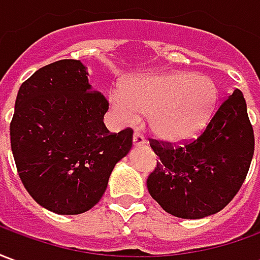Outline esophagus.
<instances>
[{"instance_id": "34e87169", "label": "esophagus", "mask_w": 260, "mask_h": 260, "mask_svg": "<svg viewBox=\"0 0 260 260\" xmlns=\"http://www.w3.org/2000/svg\"><path fill=\"white\" fill-rule=\"evenodd\" d=\"M146 143V141H145V136L142 135L139 131H135L134 132V146H143Z\"/></svg>"}]
</instances>
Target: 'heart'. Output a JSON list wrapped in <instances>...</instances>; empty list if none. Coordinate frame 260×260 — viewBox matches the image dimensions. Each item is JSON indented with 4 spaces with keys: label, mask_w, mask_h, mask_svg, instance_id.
<instances>
[{
    "label": "heart",
    "mask_w": 260,
    "mask_h": 260,
    "mask_svg": "<svg viewBox=\"0 0 260 260\" xmlns=\"http://www.w3.org/2000/svg\"><path fill=\"white\" fill-rule=\"evenodd\" d=\"M217 102L216 83L205 75L185 71L128 80L114 96L113 108L122 118L147 115L160 139L181 142L195 136L210 119Z\"/></svg>",
    "instance_id": "heart-1"
}]
</instances>
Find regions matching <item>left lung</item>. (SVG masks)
I'll return each instance as SVG.
<instances>
[{
  "mask_svg": "<svg viewBox=\"0 0 260 260\" xmlns=\"http://www.w3.org/2000/svg\"><path fill=\"white\" fill-rule=\"evenodd\" d=\"M158 156L147 189L170 214L202 218L220 212L245 181L255 150L253 128L240 89L224 100L193 141L174 146L150 139Z\"/></svg>",
  "mask_w": 260,
  "mask_h": 260,
  "instance_id": "8db88e82",
  "label": "left lung"
}]
</instances>
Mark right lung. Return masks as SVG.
<instances>
[{"mask_svg":"<svg viewBox=\"0 0 260 260\" xmlns=\"http://www.w3.org/2000/svg\"><path fill=\"white\" fill-rule=\"evenodd\" d=\"M86 67L61 59L19 87L11 147L20 181L50 212L80 214L96 205L114 166L132 147L131 128L111 134L103 122L108 102L91 90Z\"/></svg>","mask_w":260,"mask_h":260,"instance_id":"add662e5","label":"right lung"}]
</instances>
